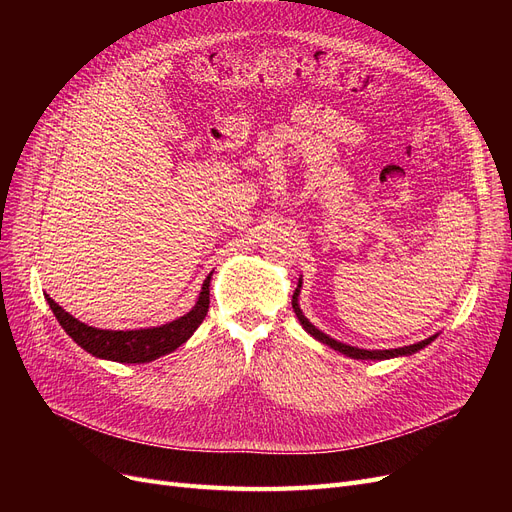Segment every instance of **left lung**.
Here are the masks:
<instances>
[{
    "mask_svg": "<svg viewBox=\"0 0 512 512\" xmlns=\"http://www.w3.org/2000/svg\"><path fill=\"white\" fill-rule=\"evenodd\" d=\"M299 292H301V280H299L297 290H294V294H292V309H294V314H297L299 322L303 324V329H305L309 335H312L314 339H318V342L327 344L329 348H333V350H337V352H342V354L350 356V359H361V361H384V359H395V356H408V354H414V352H418L421 348L429 346V344L433 342V339L438 337V335H431V337L423 339V342L412 344V346H404V348H395V350H363V348H354V346H348V344L337 342V339L329 337L327 333L318 331V329L314 327V324L309 322V320L303 316L301 307H299Z\"/></svg>",
    "mask_w": 512,
    "mask_h": 512,
    "instance_id": "obj_1",
    "label": "left lung"
}]
</instances>
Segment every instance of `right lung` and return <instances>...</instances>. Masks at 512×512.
<instances>
[{"mask_svg": "<svg viewBox=\"0 0 512 512\" xmlns=\"http://www.w3.org/2000/svg\"><path fill=\"white\" fill-rule=\"evenodd\" d=\"M209 284L211 273L203 284V290H200L196 305L185 316L162 324V327L134 331H108L89 327V324L70 316L64 307H59L49 294H44V299L53 309L61 329L89 354L117 363H149L177 350L194 335V331L200 327V322L205 320L209 312Z\"/></svg>", "mask_w": 512, "mask_h": 512, "instance_id": "obj_1", "label": "right lung"}]
</instances>
